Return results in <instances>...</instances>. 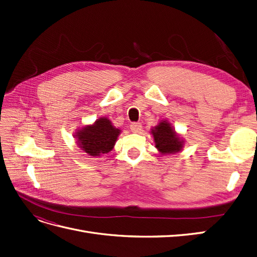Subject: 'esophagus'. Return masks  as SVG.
I'll return each instance as SVG.
<instances>
[{"label":"esophagus","instance_id":"esophagus-1","mask_svg":"<svg viewBox=\"0 0 257 257\" xmlns=\"http://www.w3.org/2000/svg\"><path fill=\"white\" fill-rule=\"evenodd\" d=\"M130 128L132 132H134V133H139V132H142V130H143V125H142V123H139V122H133V123H131Z\"/></svg>","mask_w":257,"mask_h":257}]
</instances>
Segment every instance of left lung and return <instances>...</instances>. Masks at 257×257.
Instances as JSON below:
<instances>
[{
	"instance_id": "8db88e82",
	"label": "left lung",
	"mask_w": 257,
	"mask_h": 257,
	"mask_svg": "<svg viewBox=\"0 0 257 257\" xmlns=\"http://www.w3.org/2000/svg\"><path fill=\"white\" fill-rule=\"evenodd\" d=\"M157 149L162 154L180 152L183 147V141L177 135L173 126L167 121H161L157 126L151 130Z\"/></svg>"
}]
</instances>
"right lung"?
I'll list each match as a JSON object with an SVG mask.
<instances>
[{
	"label": "right lung",
	"mask_w": 257,
	"mask_h": 257,
	"mask_svg": "<svg viewBox=\"0 0 257 257\" xmlns=\"http://www.w3.org/2000/svg\"><path fill=\"white\" fill-rule=\"evenodd\" d=\"M121 131L115 128L107 118L97 119L92 125L84 126L76 133L77 144L90 157H99L113 149Z\"/></svg>",
	"instance_id": "add662e5"
}]
</instances>
